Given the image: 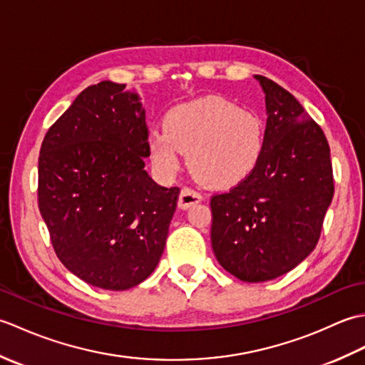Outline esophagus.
I'll list each match as a JSON object with an SVG mask.
<instances>
[{"label": "esophagus", "instance_id": "34e87169", "mask_svg": "<svg viewBox=\"0 0 365 365\" xmlns=\"http://www.w3.org/2000/svg\"><path fill=\"white\" fill-rule=\"evenodd\" d=\"M202 199H204V196L200 195L199 191L185 187L180 191V196H178V207L183 208V210H187V208H190L191 205L202 202Z\"/></svg>", "mask_w": 365, "mask_h": 365}]
</instances>
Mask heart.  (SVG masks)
Masks as SVG:
<instances>
[{
	"mask_svg": "<svg viewBox=\"0 0 365 365\" xmlns=\"http://www.w3.org/2000/svg\"><path fill=\"white\" fill-rule=\"evenodd\" d=\"M153 166L174 175L188 153L191 173L213 188H229L250 177L265 150L262 115L222 97H204L174 106L165 130L149 138Z\"/></svg>",
	"mask_w": 365,
	"mask_h": 365,
	"instance_id": "heart-1",
	"label": "heart"
}]
</instances>
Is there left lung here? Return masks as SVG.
I'll return each mask as SVG.
<instances>
[{
	"instance_id": "obj_1",
	"label": "left lung",
	"mask_w": 365,
	"mask_h": 365,
	"mask_svg": "<svg viewBox=\"0 0 365 365\" xmlns=\"http://www.w3.org/2000/svg\"><path fill=\"white\" fill-rule=\"evenodd\" d=\"M265 92V150L254 173L212 197V247L245 282L289 273L319 243L334 196L329 144L289 91L254 75Z\"/></svg>"
}]
</instances>
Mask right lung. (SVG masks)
<instances>
[{"instance_id":"1","label":"right lung","mask_w":365,"mask_h":365,"mask_svg":"<svg viewBox=\"0 0 365 365\" xmlns=\"http://www.w3.org/2000/svg\"><path fill=\"white\" fill-rule=\"evenodd\" d=\"M145 111L135 89H84L46 131L38 155V210L63 265L98 289L127 290L157 268L178 190L144 169Z\"/></svg>"}]
</instances>
